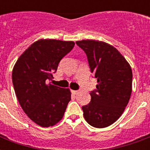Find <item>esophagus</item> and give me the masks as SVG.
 Instances as JSON below:
<instances>
[{
    "mask_svg": "<svg viewBox=\"0 0 150 150\" xmlns=\"http://www.w3.org/2000/svg\"><path fill=\"white\" fill-rule=\"evenodd\" d=\"M71 93H72L74 95H76V94L79 93V91H78V90H71Z\"/></svg>",
    "mask_w": 150,
    "mask_h": 150,
    "instance_id": "esophagus-1",
    "label": "esophagus"
}]
</instances>
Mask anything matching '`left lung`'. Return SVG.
I'll use <instances>...</instances> for the list:
<instances>
[{
    "label": "left lung",
    "instance_id": "left-lung-1",
    "mask_svg": "<svg viewBox=\"0 0 150 150\" xmlns=\"http://www.w3.org/2000/svg\"><path fill=\"white\" fill-rule=\"evenodd\" d=\"M87 56L90 71L97 79L90 92L91 101L82 106L86 121L95 128H106L123 114L132 85V71L128 61L113 46L102 41L76 42Z\"/></svg>",
    "mask_w": 150,
    "mask_h": 150
}]
</instances>
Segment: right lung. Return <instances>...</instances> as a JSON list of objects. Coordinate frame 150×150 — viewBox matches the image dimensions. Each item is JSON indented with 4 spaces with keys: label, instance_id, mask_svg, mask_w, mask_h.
I'll use <instances>...</instances> for the list:
<instances>
[{
    "label": "right lung",
    "instance_id": "1",
    "mask_svg": "<svg viewBox=\"0 0 150 150\" xmlns=\"http://www.w3.org/2000/svg\"><path fill=\"white\" fill-rule=\"evenodd\" d=\"M74 46L72 41L40 40L25 50L14 66L12 82L18 100L27 116L40 126L59 122L71 100L69 89L47 82Z\"/></svg>",
    "mask_w": 150,
    "mask_h": 150
}]
</instances>
